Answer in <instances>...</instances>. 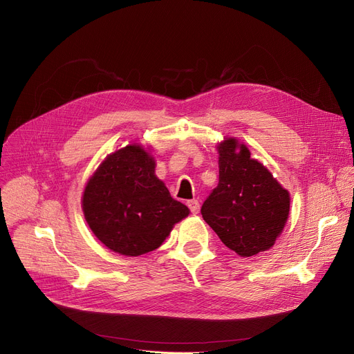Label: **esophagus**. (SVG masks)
<instances>
[{"label": "esophagus", "mask_w": 354, "mask_h": 354, "mask_svg": "<svg viewBox=\"0 0 354 354\" xmlns=\"http://www.w3.org/2000/svg\"><path fill=\"white\" fill-rule=\"evenodd\" d=\"M188 207H189V209L192 211V214H199V208H201V205H199V201H196V199H192V201H189L188 202Z\"/></svg>", "instance_id": "esophagus-1"}]
</instances>
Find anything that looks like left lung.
Returning <instances> with one entry per match:
<instances>
[{"instance_id": "1", "label": "left lung", "mask_w": 354, "mask_h": 354, "mask_svg": "<svg viewBox=\"0 0 354 354\" xmlns=\"http://www.w3.org/2000/svg\"><path fill=\"white\" fill-rule=\"evenodd\" d=\"M219 182L203 202L202 218L239 257L264 252L281 235L290 214V192L235 138L216 145Z\"/></svg>"}]
</instances>
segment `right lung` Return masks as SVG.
I'll list each match as a JSON object with an SVG mask.
<instances>
[{"label": "right lung", "instance_id": "obj_1", "mask_svg": "<svg viewBox=\"0 0 354 354\" xmlns=\"http://www.w3.org/2000/svg\"><path fill=\"white\" fill-rule=\"evenodd\" d=\"M151 149L132 143L104 158L84 187L82 208L93 234L126 257L162 245L189 208L175 201L155 175Z\"/></svg>", "mask_w": 354, "mask_h": 354}]
</instances>
